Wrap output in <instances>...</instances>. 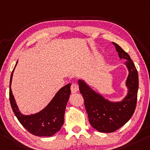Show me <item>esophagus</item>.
<instances>
[{
  "mask_svg": "<svg viewBox=\"0 0 150 150\" xmlns=\"http://www.w3.org/2000/svg\"><path fill=\"white\" fill-rule=\"evenodd\" d=\"M71 90L72 93H76L79 90V86L76 83H73L71 86Z\"/></svg>",
  "mask_w": 150,
  "mask_h": 150,
  "instance_id": "34e87169",
  "label": "esophagus"
}]
</instances>
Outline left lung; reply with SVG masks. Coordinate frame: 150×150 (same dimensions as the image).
Returning <instances> with one entry per match:
<instances>
[{
  "label": "left lung",
  "instance_id": "obj_1",
  "mask_svg": "<svg viewBox=\"0 0 150 150\" xmlns=\"http://www.w3.org/2000/svg\"><path fill=\"white\" fill-rule=\"evenodd\" d=\"M120 59L126 60L129 74L127 79L129 89L127 96L122 102L111 103L96 93L82 81H79V91L84 99L85 108L92 127L100 132L111 133L125 125L134 114L137 104L139 81L136 67L130 57L117 44L113 42Z\"/></svg>",
  "mask_w": 150,
  "mask_h": 150
}]
</instances>
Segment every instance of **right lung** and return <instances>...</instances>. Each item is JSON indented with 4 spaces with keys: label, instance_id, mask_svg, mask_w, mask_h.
Returning <instances> with one entry per match:
<instances>
[{
    "label": "right lung",
    "instance_id": "1",
    "mask_svg": "<svg viewBox=\"0 0 150 150\" xmlns=\"http://www.w3.org/2000/svg\"><path fill=\"white\" fill-rule=\"evenodd\" d=\"M14 69L11 75L9 100L16 117L21 124L33 135L39 137H50L54 135L63 125L64 114L71 94V84L69 83L61 88L49 105L40 112L31 115H23L18 111L11 89Z\"/></svg>",
    "mask_w": 150,
    "mask_h": 150
}]
</instances>
